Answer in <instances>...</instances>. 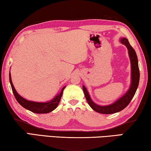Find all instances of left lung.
Segmentation results:
<instances>
[{"instance_id":"8db88e82","label":"left lung","mask_w":151,"mask_h":151,"mask_svg":"<svg viewBox=\"0 0 151 151\" xmlns=\"http://www.w3.org/2000/svg\"><path fill=\"white\" fill-rule=\"evenodd\" d=\"M120 41L121 43L127 47L130 62H131V85H130L129 89L127 90V91L122 97L112 104L107 106H100L96 104L91 100L87 89L85 88L84 85H83V92H84L85 98H86L89 105L93 111L98 112L99 113L112 114L122 111L125 107H127V105L131 102L138 87L139 81H140V70H139L138 58H137L136 51L133 49V47L130 45L129 41L126 38H121Z\"/></svg>"}]
</instances>
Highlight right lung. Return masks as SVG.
Listing matches in <instances>:
<instances>
[{
  "label": "right lung",
  "instance_id": "right-lung-1",
  "mask_svg": "<svg viewBox=\"0 0 151 151\" xmlns=\"http://www.w3.org/2000/svg\"><path fill=\"white\" fill-rule=\"evenodd\" d=\"M9 81L10 84L12 88L13 93L14 94V96L15 99H16L18 103L25 108L26 109L32 112L37 114H45V113H49L51 111H53V110H55L57 106L59 104L60 99L62 98V93L64 89H65V87H63L60 93L58 94L55 98H53L51 101L47 102H32V101H29L26 100L25 98L22 97L21 96H19L17 93V92L15 90L14 86H13L12 81H11V74L9 73Z\"/></svg>",
  "mask_w": 151,
  "mask_h": 151
}]
</instances>
